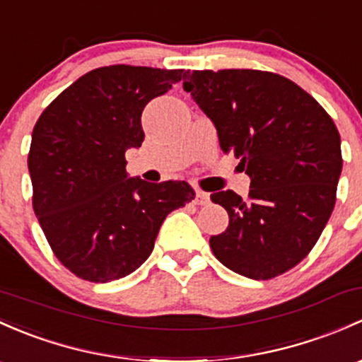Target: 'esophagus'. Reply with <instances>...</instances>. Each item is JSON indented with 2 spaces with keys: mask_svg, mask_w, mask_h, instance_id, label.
I'll return each instance as SVG.
<instances>
[{
  "mask_svg": "<svg viewBox=\"0 0 362 362\" xmlns=\"http://www.w3.org/2000/svg\"><path fill=\"white\" fill-rule=\"evenodd\" d=\"M196 203L204 206V204L210 203V194L203 192V191H196Z\"/></svg>",
  "mask_w": 362,
  "mask_h": 362,
  "instance_id": "esophagus-1",
  "label": "esophagus"
}]
</instances>
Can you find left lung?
Segmentation results:
<instances>
[{
	"label": "left lung",
	"instance_id": "8db88e82",
	"mask_svg": "<svg viewBox=\"0 0 362 362\" xmlns=\"http://www.w3.org/2000/svg\"><path fill=\"white\" fill-rule=\"evenodd\" d=\"M184 90L250 177L248 199L211 194L229 213L213 255L250 279H271L309 255L328 223L341 173L340 135L305 90L253 69L187 71Z\"/></svg>",
	"mask_w": 362,
	"mask_h": 362
}]
</instances>
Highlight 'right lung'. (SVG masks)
Wrapping results in <instances>:
<instances>
[{
    "mask_svg": "<svg viewBox=\"0 0 362 362\" xmlns=\"http://www.w3.org/2000/svg\"><path fill=\"white\" fill-rule=\"evenodd\" d=\"M182 74L98 67L64 90L34 127V213L55 257L81 279L109 283L139 269L168 213L196 196L187 182L128 177L124 159L144 142V107Z\"/></svg>",
    "mask_w": 362,
    "mask_h": 362,
    "instance_id": "1",
    "label": "right lung"
}]
</instances>
